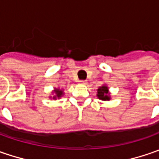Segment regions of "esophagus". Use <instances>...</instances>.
Returning <instances> with one entry per match:
<instances>
[{"mask_svg":"<svg viewBox=\"0 0 159 159\" xmlns=\"http://www.w3.org/2000/svg\"><path fill=\"white\" fill-rule=\"evenodd\" d=\"M87 81L86 80H80V84H81V85H87Z\"/></svg>","mask_w":159,"mask_h":159,"instance_id":"obj_1","label":"esophagus"}]
</instances>
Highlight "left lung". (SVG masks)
<instances>
[{"label":"left lung","mask_w":159,"mask_h":159,"mask_svg":"<svg viewBox=\"0 0 159 159\" xmlns=\"http://www.w3.org/2000/svg\"><path fill=\"white\" fill-rule=\"evenodd\" d=\"M96 95L100 100H102V101H109L111 99L110 93H109V89L105 85L102 86L97 89V95Z\"/></svg>","instance_id":"1"}]
</instances>
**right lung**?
<instances>
[{
	"mask_svg": "<svg viewBox=\"0 0 159 159\" xmlns=\"http://www.w3.org/2000/svg\"><path fill=\"white\" fill-rule=\"evenodd\" d=\"M54 93H55V95L53 96V99H57V98H60L62 95H64V92H63V90L62 89H56L54 90Z\"/></svg>",
	"mask_w": 159,
	"mask_h": 159,
	"instance_id": "1",
	"label": "right lung"
}]
</instances>
